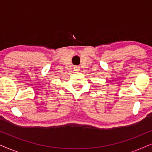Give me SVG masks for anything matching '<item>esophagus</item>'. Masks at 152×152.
<instances>
[{"label":"esophagus","instance_id":"obj_1","mask_svg":"<svg viewBox=\"0 0 152 152\" xmlns=\"http://www.w3.org/2000/svg\"><path fill=\"white\" fill-rule=\"evenodd\" d=\"M74 70H75V71H79V70H80V67L79 66H74Z\"/></svg>","mask_w":152,"mask_h":152}]
</instances>
